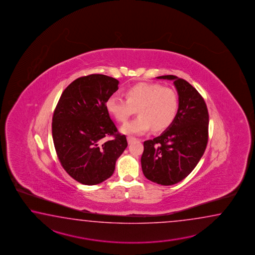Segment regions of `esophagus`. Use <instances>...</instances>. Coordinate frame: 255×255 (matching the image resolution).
Segmentation results:
<instances>
[{"mask_svg": "<svg viewBox=\"0 0 255 255\" xmlns=\"http://www.w3.org/2000/svg\"><path fill=\"white\" fill-rule=\"evenodd\" d=\"M135 140H136V138H135V137H133V136H128V144H131V143H133V142Z\"/></svg>", "mask_w": 255, "mask_h": 255, "instance_id": "obj_1", "label": "esophagus"}]
</instances>
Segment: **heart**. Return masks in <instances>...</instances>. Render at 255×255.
<instances>
[{"label":"heart","instance_id":"obj_1","mask_svg":"<svg viewBox=\"0 0 255 255\" xmlns=\"http://www.w3.org/2000/svg\"><path fill=\"white\" fill-rule=\"evenodd\" d=\"M125 99L111 96L106 102L109 114L126 122L136 111L138 117L120 128L127 135H142L151 128L165 129L171 125L178 111V96L173 89L155 83H139L128 87Z\"/></svg>","mask_w":255,"mask_h":255}]
</instances>
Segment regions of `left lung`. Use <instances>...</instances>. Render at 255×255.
<instances>
[{
  "mask_svg": "<svg viewBox=\"0 0 255 255\" xmlns=\"http://www.w3.org/2000/svg\"><path fill=\"white\" fill-rule=\"evenodd\" d=\"M157 78L173 81L179 108L161 135L144 142L141 167L146 179L168 186L184 179L202 157L208 143L209 113L204 99L186 80L170 75Z\"/></svg>",
  "mask_w": 255,
  "mask_h": 255,
  "instance_id": "left-lung-1",
  "label": "left lung"
}]
</instances>
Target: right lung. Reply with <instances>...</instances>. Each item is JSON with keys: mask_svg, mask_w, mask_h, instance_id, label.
<instances>
[{"mask_svg": "<svg viewBox=\"0 0 255 255\" xmlns=\"http://www.w3.org/2000/svg\"><path fill=\"white\" fill-rule=\"evenodd\" d=\"M120 82L105 75L83 76L72 82L54 110L52 133L61 165L85 185L103 182L114 173L116 161L128 146L106 109ZM114 135L112 141L103 137Z\"/></svg>", "mask_w": 255, "mask_h": 255, "instance_id": "add662e5", "label": "right lung"}]
</instances>
